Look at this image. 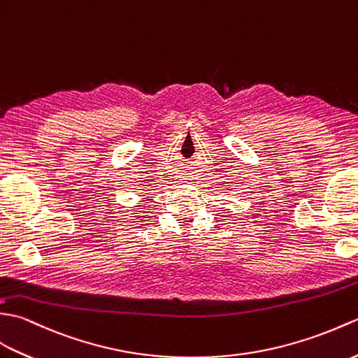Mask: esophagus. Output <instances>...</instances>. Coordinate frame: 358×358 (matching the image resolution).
<instances>
[{"instance_id": "esophagus-1", "label": "esophagus", "mask_w": 358, "mask_h": 358, "mask_svg": "<svg viewBox=\"0 0 358 358\" xmlns=\"http://www.w3.org/2000/svg\"><path fill=\"white\" fill-rule=\"evenodd\" d=\"M187 176H188V179H192V174H189V173L187 174Z\"/></svg>"}]
</instances>
